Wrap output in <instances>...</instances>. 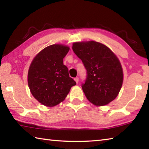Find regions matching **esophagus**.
Returning a JSON list of instances; mask_svg holds the SVG:
<instances>
[{"instance_id":"34e87169","label":"esophagus","mask_w":149,"mask_h":149,"mask_svg":"<svg viewBox=\"0 0 149 149\" xmlns=\"http://www.w3.org/2000/svg\"><path fill=\"white\" fill-rule=\"evenodd\" d=\"M74 80H75V81L76 82V83L77 84L78 83V82H79V77H75V78H74Z\"/></svg>"}]
</instances>
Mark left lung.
Listing matches in <instances>:
<instances>
[{
    "label": "left lung",
    "instance_id": "left-lung-1",
    "mask_svg": "<svg viewBox=\"0 0 149 149\" xmlns=\"http://www.w3.org/2000/svg\"><path fill=\"white\" fill-rule=\"evenodd\" d=\"M72 49L87 71L82 88L88 100L99 106L113 101L123 83L122 68L116 55L106 45L94 41L75 42Z\"/></svg>",
    "mask_w": 149,
    "mask_h": 149
}]
</instances>
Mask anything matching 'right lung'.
<instances>
[{
    "label": "right lung",
    "mask_w": 149,
    "mask_h": 149,
    "mask_svg": "<svg viewBox=\"0 0 149 149\" xmlns=\"http://www.w3.org/2000/svg\"><path fill=\"white\" fill-rule=\"evenodd\" d=\"M69 50L68 47L59 44L50 45L38 54L31 63L28 85L33 97L43 105H58L76 84L63 65V58Z\"/></svg>",
    "instance_id": "1"
}]
</instances>
